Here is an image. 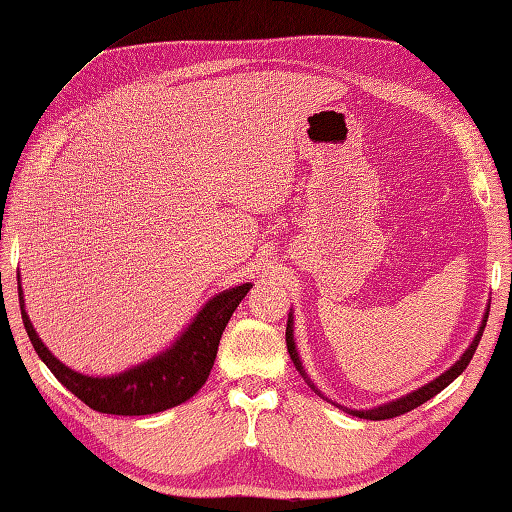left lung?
I'll list each match as a JSON object with an SVG mask.
<instances>
[{"label": "left lung", "instance_id": "1", "mask_svg": "<svg viewBox=\"0 0 512 512\" xmlns=\"http://www.w3.org/2000/svg\"><path fill=\"white\" fill-rule=\"evenodd\" d=\"M486 320H488V309H486V314H484L482 327H479V331H477V336L473 338V342H471V344H468V349L462 353V358L457 360L451 369L444 371L442 375H437V378H435L433 382L424 384V387H420V389H417V391H413V393H406V395H402V398H398V400L387 402V404H380V406H375V409H369V411H356V409H347V406H342V404L331 402L329 398H325V395L320 393V389L316 387V384L309 380V375L305 373V369H302V362H300V356H298V351H296V342H294V316H291V314H289V320H287V331H285V338H287V351H289L291 360H294L296 369L300 371V375H302V378H305V382L309 384V387L314 389V393H318V395H320V398H325V400H329L331 404H336L338 409L347 411L349 415L362 417V420H389V417H398V415H402V413H409V411L417 409V406H420V404H424L426 400L435 398V395L440 393L442 389H446L448 384H451V382L457 378V375H462V371L468 367V362H471V360H473V356H475V349H477L479 340H482V333H484V327H486Z\"/></svg>", "mask_w": 512, "mask_h": 512}]
</instances>
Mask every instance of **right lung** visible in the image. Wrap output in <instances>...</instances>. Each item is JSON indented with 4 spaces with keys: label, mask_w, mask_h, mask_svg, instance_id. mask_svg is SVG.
Wrapping results in <instances>:
<instances>
[{
    "label": "right lung",
    "mask_w": 512,
    "mask_h": 512,
    "mask_svg": "<svg viewBox=\"0 0 512 512\" xmlns=\"http://www.w3.org/2000/svg\"><path fill=\"white\" fill-rule=\"evenodd\" d=\"M249 289H252V283L225 289L214 296L198 311L190 327L176 338L172 347L159 353V356L141 362L123 373L108 375V378H95V375H83L68 369L64 362L52 356L26 314L22 283L17 287L24 327L37 356L44 360L52 375L70 393H75L81 402H86L90 409L99 413L112 415L161 413L190 400L203 387L207 375H210L216 360L218 342H221L227 322Z\"/></svg>",
    "instance_id": "add662e5"
}]
</instances>
